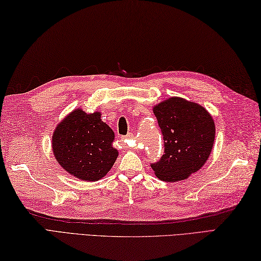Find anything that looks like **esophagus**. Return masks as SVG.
<instances>
[{"instance_id": "obj_1", "label": "esophagus", "mask_w": 261, "mask_h": 261, "mask_svg": "<svg viewBox=\"0 0 261 261\" xmlns=\"http://www.w3.org/2000/svg\"><path fill=\"white\" fill-rule=\"evenodd\" d=\"M132 137H134V135H132V134H129V135L124 136L123 138H122V139H123L124 141H126V140H130V139H132Z\"/></svg>"}]
</instances>
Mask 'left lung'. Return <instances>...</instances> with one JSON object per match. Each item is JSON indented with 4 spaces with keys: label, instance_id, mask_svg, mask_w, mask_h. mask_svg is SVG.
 Wrapping results in <instances>:
<instances>
[{
    "label": "left lung",
    "instance_id": "8db88e82",
    "mask_svg": "<svg viewBox=\"0 0 261 261\" xmlns=\"http://www.w3.org/2000/svg\"><path fill=\"white\" fill-rule=\"evenodd\" d=\"M164 138V154L151 168L160 180L178 181L206 163L214 145L215 124L201 105L170 97L153 107Z\"/></svg>",
    "mask_w": 261,
    "mask_h": 261
}]
</instances>
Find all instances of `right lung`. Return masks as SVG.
Instances as JSON below:
<instances>
[{"label":"right lung","mask_w":261,"mask_h":261,"mask_svg":"<svg viewBox=\"0 0 261 261\" xmlns=\"http://www.w3.org/2000/svg\"><path fill=\"white\" fill-rule=\"evenodd\" d=\"M113 140L114 132L102 121L101 113L87 114L76 109L55 129L53 152L71 176L96 181L109 173L118 158Z\"/></svg>","instance_id":"1"}]
</instances>
